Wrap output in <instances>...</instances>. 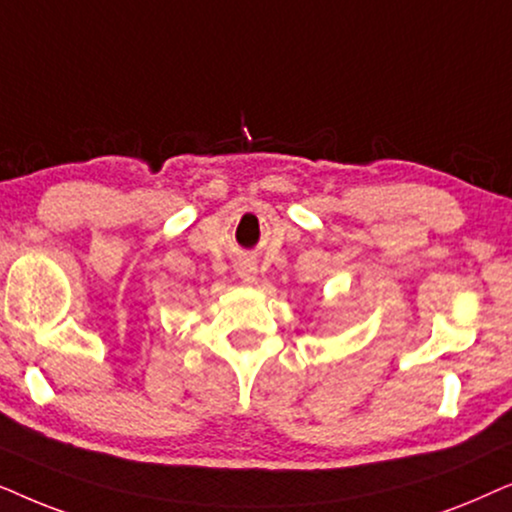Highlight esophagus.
<instances>
[{"label": "esophagus", "instance_id": "esophagus-1", "mask_svg": "<svg viewBox=\"0 0 512 512\" xmlns=\"http://www.w3.org/2000/svg\"><path fill=\"white\" fill-rule=\"evenodd\" d=\"M236 274L243 283H252V281H255V276H257V267L250 260H243V262L236 264Z\"/></svg>", "mask_w": 512, "mask_h": 512}]
</instances>
